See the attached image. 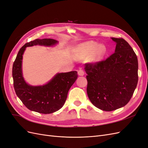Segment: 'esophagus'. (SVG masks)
<instances>
[{"label":"esophagus","instance_id":"esophagus-1","mask_svg":"<svg viewBox=\"0 0 148 148\" xmlns=\"http://www.w3.org/2000/svg\"><path fill=\"white\" fill-rule=\"evenodd\" d=\"M78 73L79 76H83L84 74V70L82 69H79L78 71Z\"/></svg>","mask_w":148,"mask_h":148}]
</instances>
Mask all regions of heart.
Segmentation results:
<instances>
[{"mask_svg":"<svg viewBox=\"0 0 148 148\" xmlns=\"http://www.w3.org/2000/svg\"><path fill=\"white\" fill-rule=\"evenodd\" d=\"M106 53V47L104 45H98L96 42L90 41L79 45L77 47V58L78 60L87 59L91 55L93 61L101 60Z\"/></svg>","mask_w":148,"mask_h":148,"instance_id":"obj_1","label":"heart"}]
</instances>
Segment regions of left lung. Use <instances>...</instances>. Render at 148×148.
<instances>
[{
  "mask_svg": "<svg viewBox=\"0 0 148 148\" xmlns=\"http://www.w3.org/2000/svg\"><path fill=\"white\" fill-rule=\"evenodd\" d=\"M115 52L107 59L85 64L87 94L92 104L104 111L126 105L137 86L138 62L136 53L122 38H112Z\"/></svg>",
  "mask_w": 148,
  "mask_h": 148,
  "instance_id": "obj_1",
  "label": "left lung"
}]
</instances>
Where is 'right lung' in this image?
I'll use <instances>...</instances> for the list:
<instances>
[{
  "mask_svg": "<svg viewBox=\"0 0 148 148\" xmlns=\"http://www.w3.org/2000/svg\"><path fill=\"white\" fill-rule=\"evenodd\" d=\"M57 42L52 39H36L26 43L18 52L13 62L12 76L16 95L28 109L44 114L59 110L64 105L70 88L78 78L77 71L57 74L44 86H32L26 83L21 71V62L26 47L34 45L51 46Z\"/></svg>",
  "mask_w": 148,
  "mask_h": 148,
  "instance_id": "add662e5",
  "label": "right lung"
}]
</instances>
